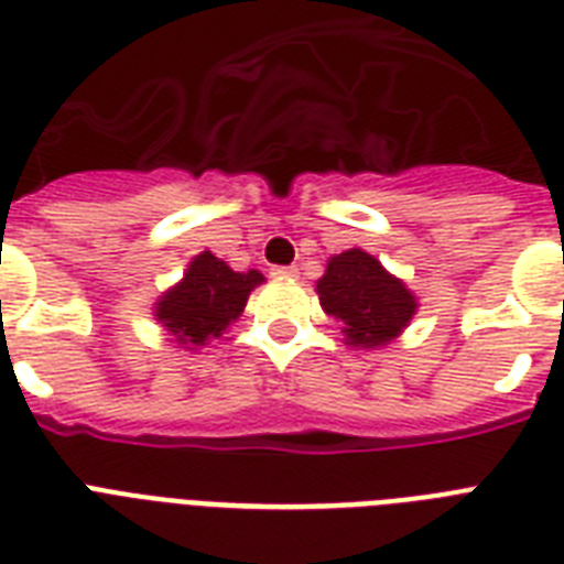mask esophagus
I'll list each match as a JSON object with an SVG mask.
<instances>
[{
    "label": "esophagus",
    "instance_id": "obj_1",
    "mask_svg": "<svg viewBox=\"0 0 564 564\" xmlns=\"http://www.w3.org/2000/svg\"><path fill=\"white\" fill-rule=\"evenodd\" d=\"M272 278H299V269L295 265H274Z\"/></svg>",
    "mask_w": 564,
    "mask_h": 564
}]
</instances>
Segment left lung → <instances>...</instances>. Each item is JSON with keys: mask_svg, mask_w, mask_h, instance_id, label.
<instances>
[{"mask_svg": "<svg viewBox=\"0 0 564 564\" xmlns=\"http://www.w3.org/2000/svg\"><path fill=\"white\" fill-rule=\"evenodd\" d=\"M316 290L327 316L343 322V334L362 348L394 339L415 313L412 292L360 248L336 254Z\"/></svg>", "mask_w": 564, "mask_h": 564, "instance_id": "left-lung-1", "label": "left lung"}]
</instances>
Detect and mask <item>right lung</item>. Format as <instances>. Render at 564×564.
<instances>
[{
  "label": "right lung",
  "instance_id": "1",
  "mask_svg": "<svg viewBox=\"0 0 564 564\" xmlns=\"http://www.w3.org/2000/svg\"><path fill=\"white\" fill-rule=\"evenodd\" d=\"M257 283H263L260 272H234L204 251L189 263L184 281L163 295L158 318L178 345L210 343L242 313Z\"/></svg>",
  "mask_w": 564,
  "mask_h": 564
}]
</instances>
